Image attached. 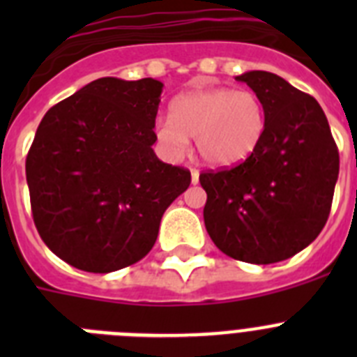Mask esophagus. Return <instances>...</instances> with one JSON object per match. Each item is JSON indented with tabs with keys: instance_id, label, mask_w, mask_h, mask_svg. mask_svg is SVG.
Instances as JSON below:
<instances>
[{
	"instance_id": "1",
	"label": "esophagus",
	"mask_w": 357,
	"mask_h": 357,
	"mask_svg": "<svg viewBox=\"0 0 357 357\" xmlns=\"http://www.w3.org/2000/svg\"><path fill=\"white\" fill-rule=\"evenodd\" d=\"M198 181H200V172L198 169H191V182L198 184Z\"/></svg>"
}]
</instances>
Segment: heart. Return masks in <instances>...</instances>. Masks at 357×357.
Segmentation results:
<instances>
[{
    "label": "heart",
    "mask_w": 357,
    "mask_h": 357,
    "mask_svg": "<svg viewBox=\"0 0 357 357\" xmlns=\"http://www.w3.org/2000/svg\"><path fill=\"white\" fill-rule=\"evenodd\" d=\"M266 114L252 91L230 87L195 89L172 103V118L155 121V137L172 157L184 155L189 137L198 153L216 168H232L255 153L263 141Z\"/></svg>",
    "instance_id": "1"
}]
</instances>
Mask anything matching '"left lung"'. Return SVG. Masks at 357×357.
<instances>
[{"label":"left lung","mask_w":357,"mask_h":357,"mask_svg":"<svg viewBox=\"0 0 357 357\" xmlns=\"http://www.w3.org/2000/svg\"><path fill=\"white\" fill-rule=\"evenodd\" d=\"M261 98L263 141L234 168L200 175L204 222L223 254L254 264L284 261L320 234L333 204L340 155L313 96L268 71L236 77Z\"/></svg>","instance_id":"1"}]
</instances>
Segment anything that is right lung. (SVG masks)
Masks as SVG:
<instances>
[{
	"instance_id": "right-lung-1",
	"label": "right lung",
	"mask_w": 357,
	"mask_h": 357,
	"mask_svg": "<svg viewBox=\"0 0 357 357\" xmlns=\"http://www.w3.org/2000/svg\"><path fill=\"white\" fill-rule=\"evenodd\" d=\"M162 82H91L44 114L26 157L33 222L71 266L109 273L155 245L164 211L191 173L157 159Z\"/></svg>"
}]
</instances>
